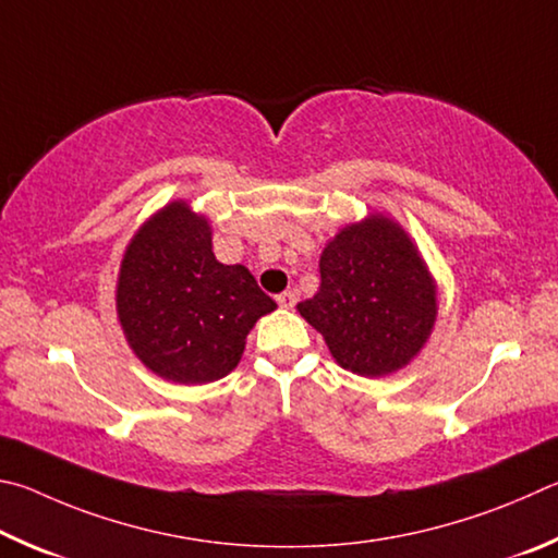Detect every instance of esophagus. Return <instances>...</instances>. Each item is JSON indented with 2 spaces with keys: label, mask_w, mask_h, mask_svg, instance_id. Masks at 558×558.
I'll list each match as a JSON object with an SVG mask.
<instances>
[{
  "label": "esophagus",
  "mask_w": 558,
  "mask_h": 558,
  "mask_svg": "<svg viewBox=\"0 0 558 558\" xmlns=\"http://www.w3.org/2000/svg\"><path fill=\"white\" fill-rule=\"evenodd\" d=\"M277 304L281 308H294L296 306V291H284V294H279Z\"/></svg>",
  "instance_id": "34e87169"
}]
</instances>
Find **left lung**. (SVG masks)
Here are the masks:
<instances>
[{
	"label": "left lung",
	"mask_w": 558,
	"mask_h": 558,
	"mask_svg": "<svg viewBox=\"0 0 558 558\" xmlns=\"http://www.w3.org/2000/svg\"><path fill=\"white\" fill-rule=\"evenodd\" d=\"M320 287L299 314L324 336L336 363L360 377L407 367L432 338L436 279L397 220L369 213L320 252Z\"/></svg>",
	"instance_id": "8db88e82"
}]
</instances>
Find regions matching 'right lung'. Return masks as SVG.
Instances as JSON below:
<instances>
[{
    "instance_id": "obj_1",
    "label": "right lung",
    "mask_w": 558,
    "mask_h": 558,
    "mask_svg": "<svg viewBox=\"0 0 558 558\" xmlns=\"http://www.w3.org/2000/svg\"><path fill=\"white\" fill-rule=\"evenodd\" d=\"M114 304L132 353L175 385L230 375L254 324L277 308L247 267L215 259L210 220L181 198L126 244Z\"/></svg>"
}]
</instances>
